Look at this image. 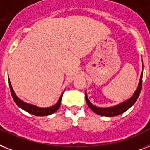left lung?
Masks as SVG:
<instances>
[{
	"label": "left lung",
	"mask_w": 150,
	"mask_h": 150,
	"mask_svg": "<svg viewBox=\"0 0 150 150\" xmlns=\"http://www.w3.org/2000/svg\"><path fill=\"white\" fill-rule=\"evenodd\" d=\"M142 73H143V68H142V72L141 76H140V81H139V86L137 88L136 91L134 93L133 96L131 97L129 99H127V101H125L124 103H120L119 105H115V106H112V107L108 108H101L97 107L96 105H94L93 104H91L90 103V101L88 100V96L85 93V99L86 103L88 104V105L90 107L93 112L101 116H105V117H115L117 115H120L125 112V111H127L130 107H132V105H134V103L136 102V100L139 98L140 92H141L142 89Z\"/></svg>",
	"instance_id": "8db88e82"
}]
</instances>
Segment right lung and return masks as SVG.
<instances>
[{
    "label": "right lung",
    "mask_w": 150,
    "mask_h": 150,
    "mask_svg": "<svg viewBox=\"0 0 150 150\" xmlns=\"http://www.w3.org/2000/svg\"><path fill=\"white\" fill-rule=\"evenodd\" d=\"M8 83L9 87H10V91H11V96H12V98H13L15 103H16V105H18V107H20L21 109H23V110H25V111H26L27 112H29V113L35 115V116H41V117H42V116H48V115H51L52 114V113H54V112L59 110V108L60 107V104H61V100H62V97L63 93L61 95L59 101L57 102V103L55 105H52L51 107L40 108L36 106V105L29 104V103H24L23 101L20 100V99L16 96V94H15V92H14L13 91V88L11 87V84L9 81Z\"/></svg>",
    "instance_id": "right-lung-1"
}]
</instances>
